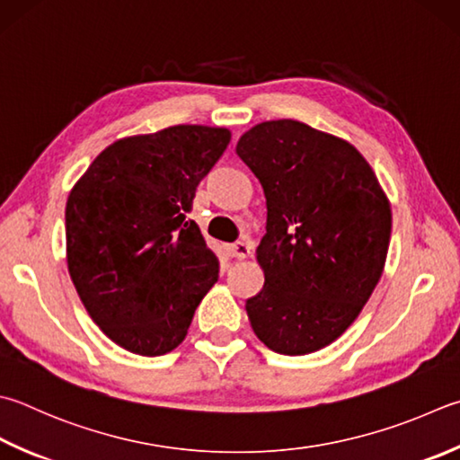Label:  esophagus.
Here are the masks:
<instances>
[{
    "mask_svg": "<svg viewBox=\"0 0 460 460\" xmlns=\"http://www.w3.org/2000/svg\"><path fill=\"white\" fill-rule=\"evenodd\" d=\"M250 252H252V246H250V242H246V240H240V242H236V244L230 246V254L238 260L248 258Z\"/></svg>",
    "mask_w": 460,
    "mask_h": 460,
    "instance_id": "1",
    "label": "esophagus"
}]
</instances>
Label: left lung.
<instances>
[{"label": "left lung", "instance_id": "left-lung-1", "mask_svg": "<svg viewBox=\"0 0 460 460\" xmlns=\"http://www.w3.org/2000/svg\"><path fill=\"white\" fill-rule=\"evenodd\" d=\"M236 154L266 196L256 248L264 288L246 300L268 349L300 357L349 328L383 276L391 202L362 154L296 119H272L240 136Z\"/></svg>", "mask_w": 460, "mask_h": 460}]
</instances>
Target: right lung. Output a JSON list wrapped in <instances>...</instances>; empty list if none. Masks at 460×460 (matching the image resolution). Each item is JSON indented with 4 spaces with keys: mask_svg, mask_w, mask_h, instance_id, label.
I'll return each mask as SVG.
<instances>
[{
    "mask_svg": "<svg viewBox=\"0 0 460 460\" xmlns=\"http://www.w3.org/2000/svg\"><path fill=\"white\" fill-rule=\"evenodd\" d=\"M230 137L196 124L122 137L67 196L69 276L93 323L129 352L174 350L218 280V258L186 214Z\"/></svg>",
    "mask_w": 460,
    "mask_h": 460,
    "instance_id": "1",
    "label": "right lung"
}]
</instances>
